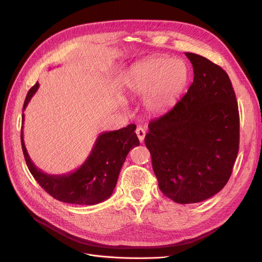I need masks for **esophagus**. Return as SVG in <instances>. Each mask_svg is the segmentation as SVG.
<instances>
[{
    "instance_id": "obj_1",
    "label": "esophagus",
    "mask_w": 262,
    "mask_h": 262,
    "mask_svg": "<svg viewBox=\"0 0 262 262\" xmlns=\"http://www.w3.org/2000/svg\"><path fill=\"white\" fill-rule=\"evenodd\" d=\"M136 132H137V136H138L140 142H143L144 138H145V130L142 128V126H138Z\"/></svg>"
}]
</instances>
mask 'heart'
I'll return each instance as SVG.
<instances>
[{"mask_svg":"<svg viewBox=\"0 0 262 262\" xmlns=\"http://www.w3.org/2000/svg\"><path fill=\"white\" fill-rule=\"evenodd\" d=\"M190 80L187 62L178 58L154 57L133 64L124 85L133 96L143 97V107L150 115H163L175 106Z\"/></svg>","mask_w":262,"mask_h":262,"instance_id":"heart-1","label":"heart"}]
</instances>
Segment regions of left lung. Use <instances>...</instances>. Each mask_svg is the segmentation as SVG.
Returning a JSON list of instances; mask_svg holds the SVG:
<instances>
[{
  "instance_id": "1",
  "label": "left lung",
  "mask_w": 262,
  "mask_h": 262,
  "mask_svg": "<svg viewBox=\"0 0 262 262\" xmlns=\"http://www.w3.org/2000/svg\"><path fill=\"white\" fill-rule=\"evenodd\" d=\"M193 82L173 108L148 124L145 145L161 191L180 204L220 192L232 175L239 148V114L225 71L186 52Z\"/></svg>"
}]
</instances>
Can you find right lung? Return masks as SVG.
I'll return each mask as SVG.
<instances>
[{
  "instance_id": "obj_1",
  "label": "right lung",
  "mask_w": 262,
  "mask_h": 262,
  "mask_svg": "<svg viewBox=\"0 0 262 262\" xmlns=\"http://www.w3.org/2000/svg\"><path fill=\"white\" fill-rule=\"evenodd\" d=\"M38 87L37 82L28 91L23 110H25ZM136 129V124H129L116 131L102 132L84 164L67 175H48L36 167L24 143L23 126L20 141L29 171L47 192L54 199L66 203L93 205L107 200L113 194L126 155L131 148L140 144L134 132Z\"/></svg>"
}]
</instances>
